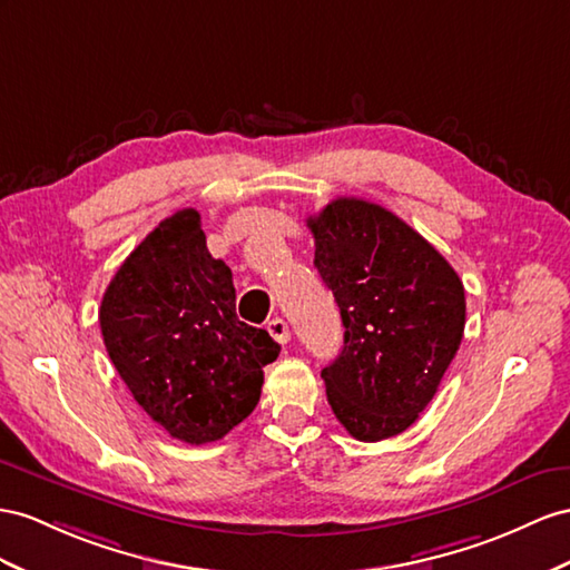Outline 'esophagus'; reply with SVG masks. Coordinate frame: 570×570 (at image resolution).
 Returning <instances> with one entry per match:
<instances>
[{
  "label": "esophagus",
  "mask_w": 570,
  "mask_h": 570,
  "mask_svg": "<svg viewBox=\"0 0 570 570\" xmlns=\"http://www.w3.org/2000/svg\"><path fill=\"white\" fill-rule=\"evenodd\" d=\"M267 330H269V334L272 337L279 342V344H288V340H291V330H288V323L286 320H282V317H274L272 323L267 325Z\"/></svg>",
  "instance_id": "esophagus-1"
}]
</instances>
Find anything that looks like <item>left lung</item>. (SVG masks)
Returning a JSON list of instances; mask_svg holds the SVG:
<instances>
[{"label":"left lung","mask_w":570,"mask_h":570,"mask_svg":"<svg viewBox=\"0 0 570 570\" xmlns=\"http://www.w3.org/2000/svg\"><path fill=\"white\" fill-rule=\"evenodd\" d=\"M315 267L340 305L342 354L327 402L356 441H385L426 410L464 332V286L400 216L356 197L308 218Z\"/></svg>","instance_id":"left-lung-1"}]
</instances>
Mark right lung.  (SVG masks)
Returning <instances> with one entry per match:
<instances>
[{
    "mask_svg": "<svg viewBox=\"0 0 570 570\" xmlns=\"http://www.w3.org/2000/svg\"><path fill=\"white\" fill-rule=\"evenodd\" d=\"M100 332L141 410L173 438L212 443L253 414L282 346L236 315L230 269L195 209L164 218L110 279Z\"/></svg>",
    "mask_w": 570,
    "mask_h": 570,
    "instance_id": "obj_1",
    "label": "right lung"
}]
</instances>
